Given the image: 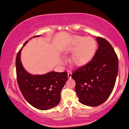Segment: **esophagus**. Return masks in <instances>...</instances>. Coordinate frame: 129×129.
<instances>
[{
	"label": "esophagus",
	"instance_id": "obj_1",
	"mask_svg": "<svg viewBox=\"0 0 129 129\" xmlns=\"http://www.w3.org/2000/svg\"><path fill=\"white\" fill-rule=\"evenodd\" d=\"M72 72H70V71H68V78H72Z\"/></svg>",
	"mask_w": 129,
	"mask_h": 129
}]
</instances>
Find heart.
I'll return each instance as SVG.
<instances>
[{
  "label": "heart",
  "mask_w": 129,
  "mask_h": 129,
  "mask_svg": "<svg viewBox=\"0 0 129 129\" xmlns=\"http://www.w3.org/2000/svg\"><path fill=\"white\" fill-rule=\"evenodd\" d=\"M96 46L95 40L91 37L77 35L74 37L68 49V51L74 52L70 60V64L75 66L87 64L94 55Z\"/></svg>",
  "instance_id": "b5f03b06"
}]
</instances>
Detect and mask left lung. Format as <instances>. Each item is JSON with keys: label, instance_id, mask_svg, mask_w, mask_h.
I'll return each mask as SVG.
<instances>
[{"label": "left lung", "instance_id": "1", "mask_svg": "<svg viewBox=\"0 0 129 129\" xmlns=\"http://www.w3.org/2000/svg\"><path fill=\"white\" fill-rule=\"evenodd\" d=\"M98 49L91 61L73 72L75 90L80 103L97 106L111 94L118 73L119 62L113 46L106 39L96 37Z\"/></svg>", "mask_w": 129, "mask_h": 129}]
</instances>
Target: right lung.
<instances>
[{
	"instance_id": "add662e5",
	"label": "right lung",
	"mask_w": 129,
	"mask_h": 129,
	"mask_svg": "<svg viewBox=\"0 0 129 129\" xmlns=\"http://www.w3.org/2000/svg\"><path fill=\"white\" fill-rule=\"evenodd\" d=\"M28 42L23 45L25 46ZM23 48V46L18 53L15 61L17 81L21 94L31 105L38 109L46 110L54 108L60 101V93L68 80V73L51 72L43 75L29 74L21 62Z\"/></svg>"
}]
</instances>
